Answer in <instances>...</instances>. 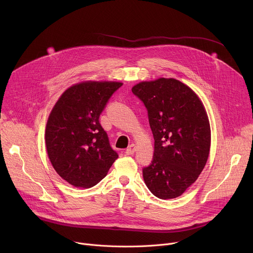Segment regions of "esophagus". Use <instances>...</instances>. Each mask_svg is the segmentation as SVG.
Masks as SVG:
<instances>
[{
    "label": "esophagus",
    "instance_id": "obj_1",
    "mask_svg": "<svg viewBox=\"0 0 253 253\" xmlns=\"http://www.w3.org/2000/svg\"><path fill=\"white\" fill-rule=\"evenodd\" d=\"M135 151H136V145H135V144H131V145L126 149V154L127 155H133Z\"/></svg>",
    "mask_w": 253,
    "mask_h": 253
}]
</instances>
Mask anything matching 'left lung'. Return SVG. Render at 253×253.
<instances>
[{
	"mask_svg": "<svg viewBox=\"0 0 253 253\" xmlns=\"http://www.w3.org/2000/svg\"><path fill=\"white\" fill-rule=\"evenodd\" d=\"M132 92L146 107L154 137L144 181L156 197L176 198L196 181L208 159L210 127L204 107L188 86L173 78L141 82Z\"/></svg>",
	"mask_w": 253,
	"mask_h": 253,
	"instance_id": "obj_1",
	"label": "left lung"
}]
</instances>
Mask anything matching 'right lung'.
Returning a JSON list of instances; mask_svg holds the SVG:
<instances>
[{
	"instance_id": "obj_1",
	"label": "right lung",
	"mask_w": 253,
	"mask_h": 253,
	"mask_svg": "<svg viewBox=\"0 0 253 253\" xmlns=\"http://www.w3.org/2000/svg\"><path fill=\"white\" fill-rule=\"evenodd\" d=\"M119 82H83L67 89L46 126V147L56 172L75 187L90 188L107 175L118 153L99 117Z\"/></svg>"
}]
</instances>
